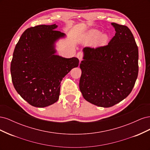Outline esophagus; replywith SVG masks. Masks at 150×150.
Segmentation results:
<instances>
[{"instance_id":"1","label":"esophagus","mask_w":150,"mask_h":150,"mask_svg":"<svg viewBox=\"0 0 150 150\" xmlns=\"http://www.w3.org/2000/svg\"><path fill=\"white\" fill-rule=\"evenodd\" d=\"M77 57L79 59V61L81 62V61L83 60V53L82 52H79L78 54H77Z\"/></svg>"}]
</instances>
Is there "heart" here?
Listing matches in <instances>:
<instances>
[{
    "mask_svg": "<svg viewBox=\"0 0 150 150\" xmlns=\"http://www.w3.org/2000/svg\"><path fill=\"white\" fill-rule=\"evenodd\" d=\"M88 39L89 40H94L99 38V42L100 44H105L108 39L107 35L101 34V32L96 29H93L90 30L88 34Z\"/></svg>",
    "mask_w": 150,
    "mask_h": 150,
    "instance_id": "obj_1",
    "label": "heart"
}]
</instances>
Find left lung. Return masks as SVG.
Returning a JSON list of instances; mask_svg holds the SVG:
<instances>
[{
	"label": "left lung",
	"mask_w": 150,
	"mask_h": 150,
	"mask_svg": "<svg viewBox=\"0 0 150 150\" xmlns=\"http://www.w3.org/2000/svg\"><path fill=\"white\" fill-rule=\"evenodd\" d=\"M116 34L108 45L83 49L79 89L86 101L109 108L126 98L138 74V49L126 25L111 23Z\"/></svg>",
	"instance_id": "8db88e82"
}]
</instances>
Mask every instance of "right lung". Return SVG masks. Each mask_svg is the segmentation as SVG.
Wrapping results in <instances>:
<instances>
[{
    "instance_id": "1",
    "label": "right lung",
    "mask_w": 150,
    "mask_h": 150,
    "mask_svg": "<svg viewBox=\"0 0 150 150\" xmlns=\"http://www.w3.org/2000/svg\"><path fill=\"white\" fill-rule=\"evenodd\" d=\"M57 28L56 24L39 25L26 29L13 53V85L20 96L34 107L44 108L56 103L62 79L79 66L78 58L55 55V42L65 36L55 30Z\"/></svg>"
}]
</instances>
